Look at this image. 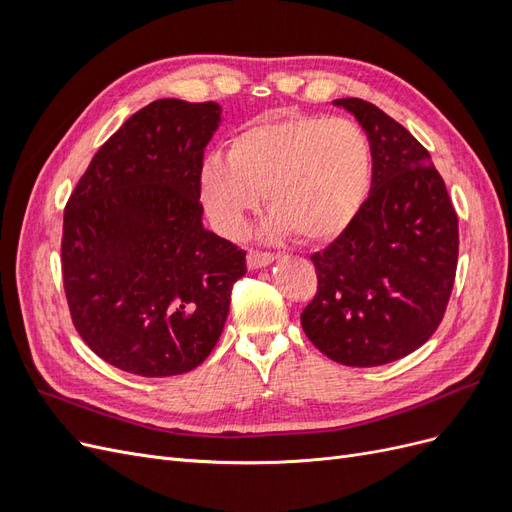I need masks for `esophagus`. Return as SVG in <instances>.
<instances>
[{
    "label": "esophagus",
    "instance_id": "34e87169",
    "mask_svg": "<svg viewBox=\"0 0 512 512\" xmlns=\"http://www.w3.org/2000/svg\"><path fill=\"white\" fill-rule=\"evenodd\" d=\"M273 260H275V254H271V252H260V250L247 252V267H250V269L267 267L269 262H273Z\"/></svg>",
    "mask_w": 512,
    "mask_h": 512
}]
</instances>
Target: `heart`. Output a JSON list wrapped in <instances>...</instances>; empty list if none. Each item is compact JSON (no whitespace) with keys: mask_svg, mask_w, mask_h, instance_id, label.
<instances>
[{"mask_svg":"<svg viewBox=\"0 0 512 512\" xmlns=\"http://www.w3.org/2000/svg\"><path fill=\"white\" fill-rule=\"evenodd\" d=\"M374 149L367 132L346 117L275 115L230 138L198 173V192L211 224L226 237L241 232L262 192L271 209L267 230L303 241L339 235L365 203Z\"/></svg>","mask_w":512,"mask_h":512,"instance_id":"heart-1","label":"heart"}]
</instances>
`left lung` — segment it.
I'll return each instance as SVG.
<instances>
[{"label": "left lung", "mask_w": 512, "mask_h": 512, "mask_svg": "<svg viewBox=\"0 0 512 512\" xmlns=\"http://www.w3.org/2000/svg\"><path fill=\"white\" fill-rule=\"evenodd\" d=\"M335 104L369 136L371 190L342 235L309 256L318 290L301 327L331 361L376 367L440 327L457 271V213L429 151L401 123L361 98Z\"/></svg>", "instance_id": "1"}]
</instances>
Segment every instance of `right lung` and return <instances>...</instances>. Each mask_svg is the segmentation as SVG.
<instances>
[{"mask_svg":"<svg viewBox=\"0 0 512 512\" xmlns=\"http://www.w3.org/2000/svg\"><path fill=\"white\" fill-rule=\"evenodd\" d=\"M215 102L147 104L98 149L64 211L74 329L102 361L179 376L218 344L245 252L203 226L198 173Z\"/></svg>","mask_w":512,"mask_h":512,"instance_id":"obj_1","label":"right lung"}]
</instances>
